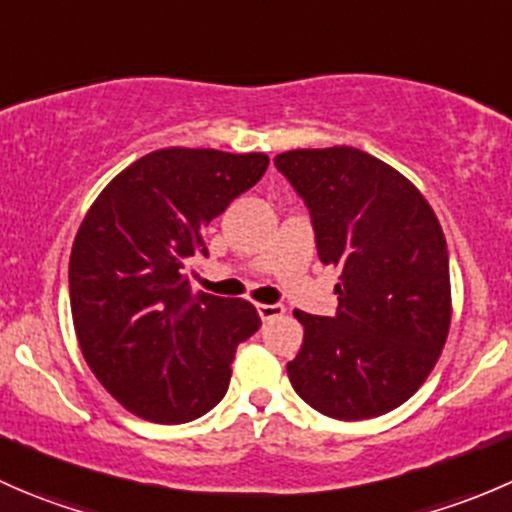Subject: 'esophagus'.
Returning a JSON list of instances; mask_svg holds the SVG:
<instances>
[{
    "label": "esophagus",
    "instance_id": "esophagus-1",
    "mask_svg": "<svg viewBox=\"0 0 512 512\" xmlns=\"http://www.w3.org/2000/svg\"><path fill=\"white\" fill-rule=\"evenodd\" d=\"M257 314H260L265 322H270V319H277L285 314V304L275 302V304H257Z\"/></svg>",
    "mask_w": 512,
    "mask_h": 512
}]
</instances>
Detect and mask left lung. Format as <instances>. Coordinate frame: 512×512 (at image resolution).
<instances>
[{"label":"left lung","instance_id":"8db88e82","mask_svg":"<svg viewBox=\"0 0 512 512\" xmlns=\"http://www.w3.org/2000/svg\"><path fill=\"white\" fill-rule=\"evenodd\" d=\"M304 200L317 255L339 270L334 317L294 309L304 324L287 364L319 414L361 421L416 394L451 327L448 247L416 185L359 148H302L275 158Z\"/></svg>","mask_w":512,"mask_h":512}]
</instances>
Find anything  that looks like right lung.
I'll return each mask as SVG.
<instances>
[{
	"label": "right lung",
	"mask_w": 512,
	"mask_h": 512,
	"mask_svg": "<svg viewBox=\"0 0 512 512\" xmlns=\"http://www.w3.org/2000/svg\"><path fill=\"white\" fill-rule=\"evenodd\" d=\"M265 153L163 148L103 188L69 260L74 329L86 364L131 414L185 423L220 404L237 344L260 329L245 299L193 292L203 230L265 175Z\"/></svg>",
	"instance_id": "obj_1"
}]
</instances>
